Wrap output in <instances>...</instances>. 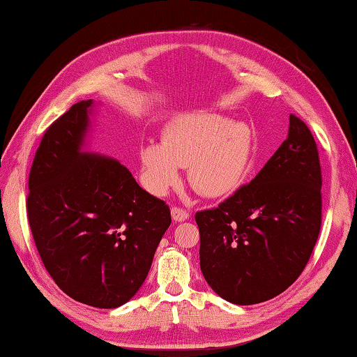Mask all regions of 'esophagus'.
I'll return each mask as SVG.
<instances>
[{
  "label": "esophagus",
  "mask_w": 357,
  "mask_h": 357,
  "mask_svg": "<svg viewBox=\"0 0 357 357\" xmlns=\"http://www.w3.org/2000/svg\"><path fill=\"white\" fill-rule=\"evenodd\" d=\"M172 218H173V221L183 222V221H185V219L188 218V211L185 208H183V207L174 206V207H172Z\"/></svg>",
  "instance_id": "esophagus-1"
}]
</instances>
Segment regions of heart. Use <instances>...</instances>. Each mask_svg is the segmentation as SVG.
<instances>
[{
	"mask_svg": "<svg viewBox=\"0 0 357 357\" xmlns=\"http://www.w3.org/2000/svg\"><path fill=\"white\" fill-rule=\"evenodd\" d=\"M253 132L247 124L213 113H188L167 124L162 142L149 141L139 150L144 183L164 195L188 179L207 198L230 195L244 183L253 158Z\"/></svg>",
	"mask_w": 357,
	"mask_h": 357,
	"instance_id": "1",
	"label": "heart"
}]
</instances>
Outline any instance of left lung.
Instances as JSON below:
<instances>
[{
	"mask_svg": "<svg viewBox=\"0 0 357 357\" xmlns=\"http://www.w3.org/2000/svg\"><path fill=\"white\" fill-rule=\"evenodd\" d=\"M321 187L316 141L304 121L290 115L288 138L252 183L195 215L201 271L213 291L238 305L285 291L319 236Z\"/></svg>",
	"mask_w": 357,
	"mask_h": 357,
	"instance_id": "obj_1",
	"label": "left lung"
}]
</instances>
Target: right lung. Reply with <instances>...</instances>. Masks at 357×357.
Wrapping results in <instances>:
<instances>
[{
    "mask_svg": "<svg viewBox=\"0 0 357 357\" xmlns=\"http://www.w3.org/2000/svg\"><path fill=\"white\" fill-rule=\"evenodd\" d=\"M92 104H73L45 130L29 174L27 219L56 285L82 304L116 308L146 280L172 216L116 159L81 151Z\"/></svg>",
    "mask_w": 357,
    "mask_h": 357,
    "instance_id": "add662e5",
    "label": "right lung"
}]
</instances>
